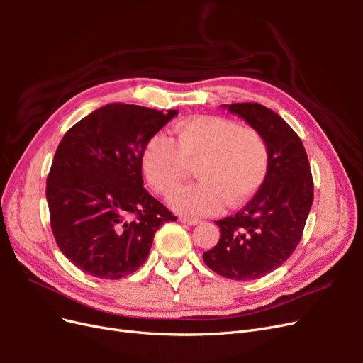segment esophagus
I'll list each match as a JSON object with an SVG mask.
<instances>
[{"instance_id":"1","label":"esophagus","mask_w":363,"mask_h":363,"mask_svg":"<svg viewBox=\"0 0 363 363\" xmlns=\"http://www.w3.org/2000/svg\"><path fill=\"white\" fill-rule=\"evenodd\" d=\"M179 219H180V223L188 224V225H196V224L201 223L200 219H196V218H188V216H180Z\"/></svg>"}]
</instances>
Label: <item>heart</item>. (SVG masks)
Returning a JSON list of instances; mask_svg holds the SVG:
<instances>
[{
    "label": "heart",
    "instance_id": "1",
    "mask_svg": "<svg viewBox=\"0 0 363 363\" xmlns=\"http://www.w3.org/2000/svg\"><path fill=\"white\" fill-rule=\"evenodd\" d=\"M175 144L152 136L142 164L152 189L168 195L195 164L196 183L171 195L169 204L188 216H204L225 206L238 207L260 188L268 172V148L256 130L235 121L201 115L174 127Z\"/></svg>",
    "mask_w": 363,
    "mask_h": 363
}]
</instances>
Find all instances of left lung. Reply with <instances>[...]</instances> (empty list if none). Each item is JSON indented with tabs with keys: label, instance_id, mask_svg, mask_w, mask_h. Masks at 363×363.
Listing matches in <instances>:
<instances>
[{
	"label": "left lung",
	"instance_id": "8db88e82",
	"mask_svg": "<svg viewBox=\"0 0 363 363\" xmlns=\"http://www.w3.org/2000/svg\"><path fill=\"white\" fill-rule=\"evenodd\" d=\"M223 107L265 140L268 172L244 208L215 221L221 236L203 260L225 279L256 280L288 260L300 242L313 201L311 164L298 135L271 108L257 103Z\"/></svg>",
	"mask_w": 363,
	"mask_h": 363
}]
</instances>
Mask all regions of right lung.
<instances>
[{
	"label": "right lung",
	"instance_id": "add662e5",
	"mask_svg": "<svg viewBox=\"0 0 363 363\" xmlns=\"http://www.w3.org/2000/svg\"><path fill=\"white\" fill-rule=\"evenodd\" d=\"M177 113L106 104L62 138L47 179L51 230L83 272L106 280L128 276L144 265L160 225L177 221L142 179L148 140Z\"/></svg>",
	"mask_w": 363,
	"mask_h": 363
}]
</instances>
